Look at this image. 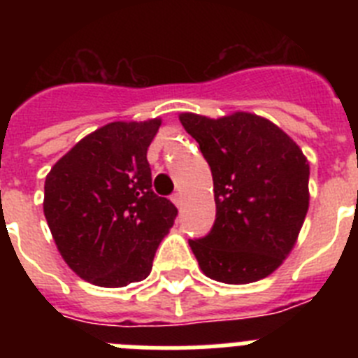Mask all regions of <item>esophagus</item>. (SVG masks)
Here are the masks:
<instances>
[{
    "instance_id": "esophagus-1",
    "label": "esophagus",
    "mask_w": 358,
    "mask_h": 358,
    "mask_svg": "<svg viewBox=\"0 0 358 358\" xmlns=\"http://www.w3.org/2000/svg\"><path fill=\"white\" fill-rule=\"evenodd\" d=\"M172 202H173V204H176L177 208H181V204H182V195H181V194H173V195H172Z\"/></svg>"
}]
</instances>
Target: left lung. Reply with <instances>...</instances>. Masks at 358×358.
Masks as SVG:
<instances>
[{
    "instance_id": "8db88e82",
    "label": "left lung",
    "mask_w": 358,
    "mask_h": 358,
    "mask_svg": "<svg viewBox=\"0 0 358 358\" xmlns=\"http://www.w3.org/2000/svg\"><path fill=\"white\" fill-rule=\"evenodd\" d=\"M179 120L213 176V229L188 240L199 267L227 285L264 280L290 255L305 222L308 159L285 131L255 113H181Z\"/></svg>"
}]
</instances>
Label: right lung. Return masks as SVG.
<instances>
[{
  "mask_svg": "<svg viewBox=\"0 0 358 358\" xmlns=\"http://www.w3.org/2000/svg\"><path fill=\"white\" fill-rule=\"evenodd\" d=\"M161 118L110 122L52 166L43 210L62 260L93 285L120 289L150 274L177 210L152 192L147 150Z\"/></svg>",
  "mask_w": 358,
  "mask_h": 358,
  "instance_id": "add662e5",
  "label": "right lung"
}]
</instances>
